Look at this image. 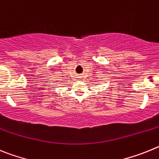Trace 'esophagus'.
Masks as SVG:
<instances>
[{
  "label": "esophagus",
  "mask_w": 159,
  "mask_h": 159,
  "mask_svg": "<svg viewBox=\"0 0 159 159\" xmlns=\"http://www.w3.org/2000/svg\"><path fill=\"white\" fill-rule=\"evenodd\" d=\"M78 78H81V76H79V77H78Z\"/></svg>",
  "instance_id": "obj_1"
}]
</instances>
